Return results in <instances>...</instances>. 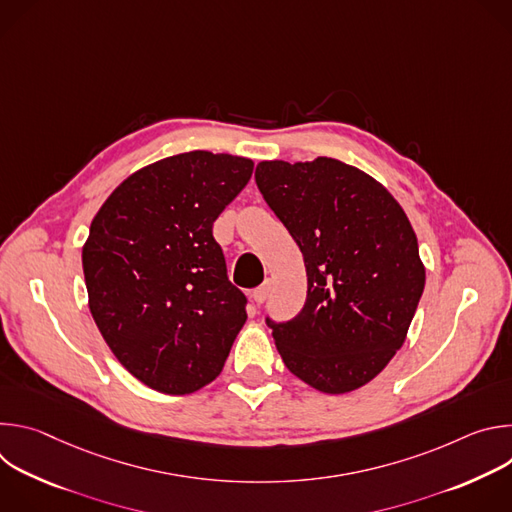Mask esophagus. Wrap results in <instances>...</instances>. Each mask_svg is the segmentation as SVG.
<instances>
[{
  "label": "esophagus",
  "mask_w": 512,
  "mask_h": 512,
  "mask_svg": "<svg viewBox=\"0 0 512 512\" xmlns=\"http://www.w3.org/2000/svg\"><path fill=\"white\" fill-rule=\"evenodd\" d=\"M269 291H271V279H265L257 289H253L255 304H263L269 298Z\"/></svg>",
  "instance_id": "obj_1"
}]
</instances>
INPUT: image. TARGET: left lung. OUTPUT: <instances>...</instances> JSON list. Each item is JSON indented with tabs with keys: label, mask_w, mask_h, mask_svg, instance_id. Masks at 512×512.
I'll return each mask as SVG.
<instances>
[{
	"label": "left lung",
	"mask_w": 512,
	"mask_h": 512,
	"mask_svg": "<svg viewBox=\"0 0 512 512\" xmlns=\"http://www.w3.org/2000/svg\"><path fill=\"white\" fill-rule=\"evenodd\" d=\"M255 180L308 275L302 312L267 318L285 367L328 395L367 385L403 346L425 285L405 210L381 182L334 158L261 162Z\"/></svg>",
	"instance_id": "8db88e82"
}]
</instances>
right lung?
Masks as SVG:
<instances>
[{
    "label": "right lung",
    "mask_w": 512,
    "mask_h": 512,
    "mask_svg": "<svg viewBox=\"0 0 512 512\" xmlns=\"http://www.w3.org/2000/svg\"><path fill=\"white\" fill-rule=\"evenodd\" d=\"M249 158L188 152L125 178L83 247L89 308L123 367L166 395L221 375L247 320L212 223L247 186Z\"/></svg>",
    "instance_id": "1"
}]
</instances>
